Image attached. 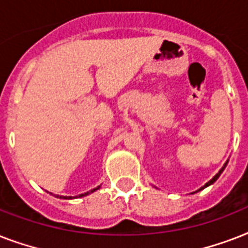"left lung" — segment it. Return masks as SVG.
Segmentation results:
<instances>
[{
    "label": "left lung",
    "instance_id": "obj_1",
    "mask_svg": "<svg viewBox=\"0 0 248 248\" xmlns=\"http://www.w3.org/2000/svg\"><path fill=\"white\" fill-rule=\"evenodd\" d=\"M227 163H228V162H227ZM227 163H225V165H224V167H223V169L220 170L219 172L216 173L215 176L212 177L211 180L208 181V183H206V184H204V186H202V188H201V189H203V188H206V186H208V185H211V184H212V183H215V181H216V180H217V177H219V176H220V173H221V172H223V171H224V169H225V166H227ZM201 189H200V190H201Z\"/></svg>",
    "mask_w": 248,
    "mask_h": 248
}]
</instances>
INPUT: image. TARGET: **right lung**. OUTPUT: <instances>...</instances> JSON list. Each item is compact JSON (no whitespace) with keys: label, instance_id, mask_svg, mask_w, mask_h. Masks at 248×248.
<instances>
[{"label":"right lung","instance_id":"right-lung-1","mask_svg":"<svg viewBox=\"0 0 248 248\" xmlns=\"http://www.w3.org/2000/svg\"><path fill=\"white\" fill-rule=\"evenodd\" d=\"M97 189H99V186H97V188H95V189H93V190H91V192H87V193H83V194H79V197H85V196H87V194H90V193L95 192V190H97ZM56 197H59V196H56ZM60 198H64V200H71L72 197H60Z\"/></svg>","mask_w":248,"mask_h":248}]
</instances>
